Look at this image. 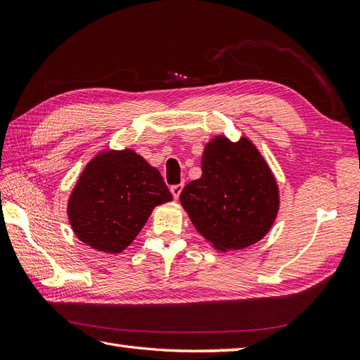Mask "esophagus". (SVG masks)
I'll return each instance as SVG.
<instances>
[{
	"mask_svg": "<svg viewBox=\"0 0 360 360\" xmlns=\"http://www.w3.org/2000/svg\"><path fill=\"white\" fill-rule=\"evenodd\" d=\"M182 188H184V184H176V186H172V187H170V192H172L174 200H178L181 192H182Z\"/></svg>",
	"mask_w": 360,
	"mask_h": 360,
	"instance_id": "esophagus-1",
	"label": "esophagus"
}]
</instances>
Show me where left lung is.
I'll return each mask as SVG.
<instances>
[{"label": "left lung", "mask_w": 360, "mask_h": 360, "mask_svg": "<svg viewBox=\"0 0 360 360\" xmlns=\"http://www.w3.org/2000/svg\"><path fill=\"white\" fill-rule=\"evenodd\" d=\"M202 174L182 188L181 204L196 231L218 250H240L271 231L280 207L278 186L248 137L217 136L204 147Z\"/></svg>", "instance_id": "left-lung-1"}]
</instances>
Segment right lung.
<instances>
[{
	"mask_svg": "<svg viewBox=\"0 0 360 360\" xmlns=\"http://www.w3.org/2000/svg\"><path fill=\"white\" fill-rule=\"evenodd\" d=\"M159 170L133 150H108L89 160L68 201L77 238L119 254L147 223L153 209L172 201Z\"/></svg>",
	"mask_w": 360,
	"mask_h": 360,
	"instance_id": "right-lung-1",
	"label": "right lung"
}]
</instances>
